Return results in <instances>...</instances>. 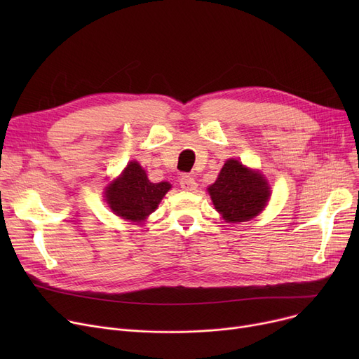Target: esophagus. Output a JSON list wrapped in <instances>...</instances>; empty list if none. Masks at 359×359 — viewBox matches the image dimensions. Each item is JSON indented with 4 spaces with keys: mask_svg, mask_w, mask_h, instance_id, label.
Wrapping results in <instances>:
<instances>
[{
    "mask_svg": "<svg viewBox=\"0 0 359 359\" xmlns=\"http://www.w3.org/2000/svg\"><path fill=\"white\" fill-rule=\"evenodd\" d=\"M179 183H180L182 189L186 191V192H194V191L196 189V187H198L196 180H195L192 176H189V175H183V176L180 177Z\"/></svg>",
    "mask_w": 359,
    "mask_h": 359,
    "instance_id": "esophagus-1",
    "label": "esophagus"
}]
</instances>
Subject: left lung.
I'll return each mask as SVG.
<instances>
[{
    "mask_svg": "<svg viewBox=\"0 0 359 359\" xmlns=\"http://www.w3.org/2000/svg\"><path fill=\"white\" fill-rule=\"evenodd\" d=\"M208 192L215 210L227 222L249 221L265 208L271 196L263 176L237 160H229L224 164Z\"/></svg>",
    "mask_w": 359,
    "mask_h": 359,
    "instance_id": "left-lung-1",
    "label": "left lung"
}]
</instances>
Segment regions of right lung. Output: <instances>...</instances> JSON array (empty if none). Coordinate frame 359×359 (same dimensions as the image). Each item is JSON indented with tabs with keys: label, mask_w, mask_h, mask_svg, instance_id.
Segmentation results:
<instances>
[{
	"label": "right lung",
	"mask_w": 359,
	"mask_h": 359,
	"mask_svg": "<svg viewBox=\"0 0 359 359\" xmlns=\"http://www.w3.org/2000/svg\"><path fill=\"white\" fill-rule=\"evenodd\" d=\"M170 183H151L137 161H130L122 176L106 191V201L116 215L141 221L153 212L163 196L170 191Z\"/></svg>",
	"instance_id": "add662e5"
}]
</instances>
